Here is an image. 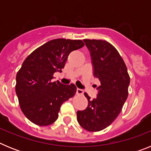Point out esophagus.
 I'll return each mask as SVG.
<instances>
[{"label": "esophagus", "mask_w": 151, "mask_h": 151, "mask_svg": "<svg viewBox=\"0 0 151 151\" xmlns=\"http://www.w3.org/2000/svg\"><path fill=\"white\" fill-rule=\"evenodd\" d=\"M76 94H78V95H79V94H83V91H82V89L77 88L76 89Z\"/></svg>", "instance_id": "1"}]
</instances>
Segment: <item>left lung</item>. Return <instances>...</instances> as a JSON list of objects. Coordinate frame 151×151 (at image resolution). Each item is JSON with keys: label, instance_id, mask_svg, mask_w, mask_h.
I'll use <instances>...</instances> for the list:
<instances>
[{"label": "left lung", "instance_id": "8db88e82", "mask_svg": "<svg viewBox=\"0 0 151 151\" xmlns=\"http://www.w3.org/2000/svg\"><path fill=\"white\" fill-rule=\"evenodd\" d=\"M84 41L90 52L93 75L101 85L94 99L85 93L88 105L77 111V120L85 130L98 132L109 126L120 113L128 97L130 78L123 60L111 44L103 40Z\"/></svg>", "mask_w": 151, "mask_h": 151}]
</instances>
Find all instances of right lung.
Instances as JSON below:
<instances>
[{
	"instance_id": "1",
	"label": "right lung",
	"mask_w": 151,
	"mask_h": 151,
	"mask_svg": "<svg viewBox=\"0 0 151 151\" xmlns=\"http://www.w3.org/2000/svg\"><path fill=\"white\" fill-rule=\"evenodd\" d=\"M85 45L82 40L57 38L29 54L17 74L16 93L24 115L41 126L54 123L62 104L76 92L74 84L53 82V75L62 72L68 56Z\"/></svg>"
}]
</instances>
